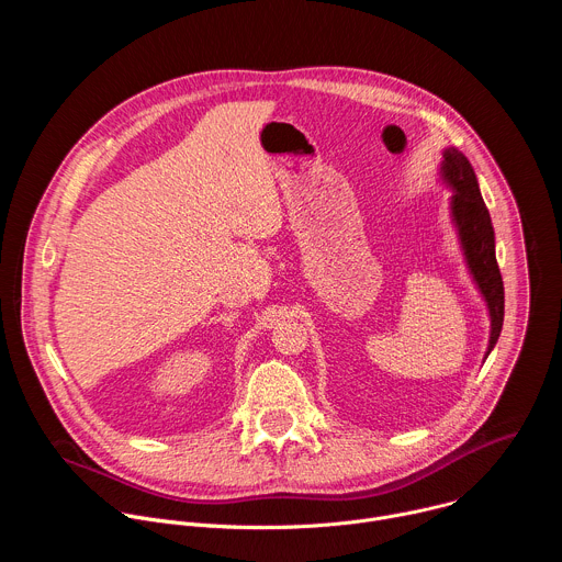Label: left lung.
I'll use <instances>...</instances> for the list:
<instances>
[{
	"label": "left lung",
	"instance_id": "1",
	"mask_svg": "<svg viewBox=\"0 0 562 562\" xmlns=\"http://www.w3.org/2000/svg\"><path fill=\"white\" fill-rule=\"evenodd\" d=\"M440 178L453 191L451 195V220L458 231V239L462 247V256L467 269L480 291L485 297L490 311V345L485 358L498 342L503 331V317H505V286L503 276L496 262V237L490 211L485 206L483 195L473 173L469 159L453 146L445 148Z\"/></svg>",
	"mask_w": 562,
	"mask_h": 562
}]
</instances>
